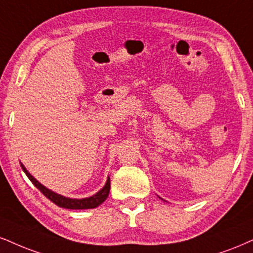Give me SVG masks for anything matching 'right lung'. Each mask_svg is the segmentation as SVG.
I'll use <instances>...</instances> for the list:
<instances>
[{
    "mask_svg": "<svg viewBox=\"0 0 253 253\" xmlns=\"http://www.w3.org/2000/svg\"><path fill=\"white\" fill-rule=\"evenodd\" d=\"M22 170L26 172V174L28 176V178L31 180V183L36 186L37 189L40 190L43 195L45 196L46 198L50 199L52 203H55L57 207L60 208H64V209H71V210H83V209H93V208H97L99 204H102L105 199L108 198L109 196V191H110V178H108L107 184L104 185L101 191H98L96 195L91 196L89 198H83V199H73V198H67L63 197V196L57 195L56 192L50 191L49 189H46L45 186H43L42 184L37 182V180L34 178L31 174L28 172L26 168L21 164Z\"/></svg>",
    "mask_w": 253,
    "mask_h": 253,
    "instance_id": "obj_1",
    "label": "right lung"
}]
</instances>
